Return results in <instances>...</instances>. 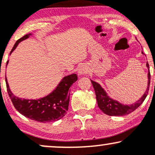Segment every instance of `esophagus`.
<instances>
[{
    "instance_id": "1",
    "label": "esophagus",
    "mask_w": 155,
    "mask_h": 155,
    "mask_svg": "<svg viewBox=\"0 0 155 155\" xmlns=\"http://www.w3.org/2000/svg\"><path fill=\"white\" fill-rule=\"evenodd\" d=\"M87 72V68L84 66V65H81V66H80L79 68V69H78V75L79 76H82L84 74H86Z\"/></svg>"
}]
</instances>
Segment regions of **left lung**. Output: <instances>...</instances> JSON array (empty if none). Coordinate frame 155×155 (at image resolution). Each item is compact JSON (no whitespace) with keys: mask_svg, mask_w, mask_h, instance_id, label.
<instances>
[{"mask_svg":"<svg viewBox=\"0 0 155 155\" xmlns=\"http://www.w3.org/2000/svg\"><path fill=\"white\" fill-rule=\"evenodd\" d=\"M142 54H143L142 51ZM147 67L148 68V86H147V90L144 92L143 96L135 102L134 104L130 105H124L118 102L116 100L111 98L106 92L105 91L104 89L98 83L91 80V82L93 86L94 90L95 92L96 100L97 102V106L100 109L106 114L109 115V116H124V115L129 114L130 113L133 112L136 109L138 106H140L145 100L148 95L149 84H150V72H149V63H147Z\"/></svg>","mask_w":155,"mask_h":155,"instance_id":"8db88e82","label":"left lung"}]
</instances>
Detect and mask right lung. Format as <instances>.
Here are the masks:
<instances>
[{"label": "right lung", "instance_id": "right-lung-1", "mask_svg": "<svg viewBox=\"0 0 155 155\" xmlns=\"http://www.w3.org/2000/svg\"><path fill=\"white\" fill-rule=\"evenodd\" d=\"M32 33L27 34L17 41L10 54L22 41L29 38ZM8 60L6 63V66ZM77 81L76 74L65 76L58 84L56 88L45 97L38 99H25L17 97L12 93L6 77L7 92L12 104L21 114L36 122H51L62 119L68 108L70 94L69 90L71 85Z\"/></svg>", "mask_w": 155, "mask_h": 155}]
</instances>
